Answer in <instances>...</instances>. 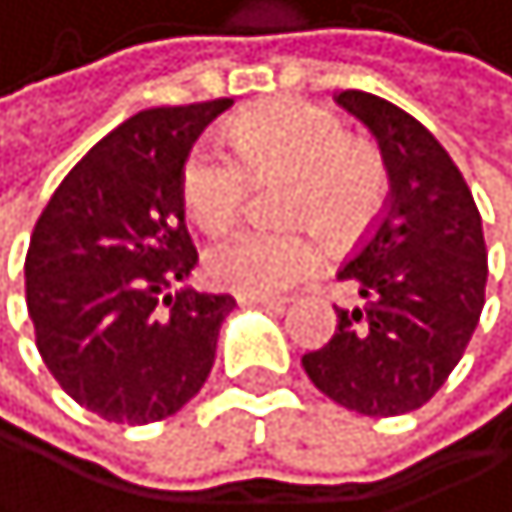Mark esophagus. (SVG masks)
I'll use <instances>...</instances> for the list:
<instances>
[{"mask_svg":"<svg viewBox=\"0 0 512 512\" xmlns=\"http://www.w3.org/2000/svg\"><path fill=\"white\" fill-rule=\"evenodd\" d=\"M238 303H254V307H267V310H284V297H238Z\"/></svg>","mask_w":512,"mask_h":512,"instance_id":"1","label":"esophagus"}]
</instances>
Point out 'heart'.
Listing matches in <instances>:
<instances>
[{
  "instance_id": "b5f03b06",
  "label": "heart",
  "mask_w": 512,
  "mask_h": 512,
  "mask_svg": "<svg viewBox=\"0 0 512 512\" xmlns=\"http://www.w3.org/2000/svg\"><path fill=\"white\" fill-rule=\"evenodd\" d=\"M228 146L202 140L182 166V205L205 231H225L245 212L251 179L287 176L281 215L310 225L343 248L376 218L385 195L382 159L349 140L346 123L303 100H277L238 117ZM320 267V241L309 228H245L215 241L205 274L241 297H277Z\"/></svg>"
}]
</instances>
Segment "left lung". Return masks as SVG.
Here are the masks:
<instances>
[{
    "label": "left lung",
    "instance_id": "left-lung-1",
    "mask_svg": "<svg viewBox=\"0 0 512 512\" xmlns=\"http://www.w3.org/2000/svg\"><path fill=\"white\" fill-rule=\"evenodd\" d=\"M336 104L359 117L389 169V202L340 267L356 290L336 307V333L300 362L310 382L349 412H415L448 382L477 330L487 245L474 195L428 127L366 91Z\"/></svg>",
    "mask_w": 512,
    "mask_h": 512
}]
</instances>
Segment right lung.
Wrapping results in <instances>:
<instances>
[{
    "instance_id": "obj_1",
    "label": "right lung",
    "mask_w": 512,
    "mask_h": 512,
    "mask_svg": "<svg viewBox=\"0 0 512 512\" xmlns=\"http://www.w3.org/2000/svg\"><path fill=\"white\" fill-rule=\"evenodd\" d=\"M231 97L153 107L123 120L77 163L38 215L25 300L51 376L117 425L176 415L205 385L228 294L179 290L199 261L182 166Z\"/></svg>"
}]
</instances>
